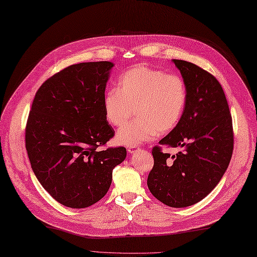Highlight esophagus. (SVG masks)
<instances>
[{
  "mask_svg": "<svg viewBox=\"0 0 257 257\" xmlns=\"http://www.w3.org/2000/svg\"><path fill=\"white\" fill-rule=\"evenodd\" d=\"M137 150H139V147H137V146L129 147V148H128V152H129V154H135V152L137 151Z\"/></svg>",
  "mask_w": 257,
  "mask_h": 257,
  "instance_id": "1",
  "label": "esophagus"
}]
</instances>
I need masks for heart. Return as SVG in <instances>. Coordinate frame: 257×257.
I'll list each match as a JSON object with an SVG mask.
<instances>
[{"label": "heart", "instance_id": "obj_1", "mask_svg": "<svg viewBox=\"0 0 257 257\" xmlns=\"http://www.w3.org/2000/svg\"><path fill=\"white\" fill-rule=\"evenodd\" d=\"M188 99V87L181 76L139 65L120 76L118 89L106 91L103 111L114 127H121L136 111L138 118L116 135L117 144L135 147L176 129Z\"/></svg>", "mask_w": 257, "mask_h": 257}]
</instances>
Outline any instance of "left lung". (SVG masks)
Wrapping results in <instances>:
<instances>
[{
	"label": "left lung",
	"instance_id": "obj_1",
	"mask_svg": "<svg viewBox=\"0 0 257 257\" xmlns=\"http://www.w3.org/2000/svg\"><path fill=\"white\" fill-rule=\"evenodd\" d=\"M188 87L189 99L178 127L152 149L154 168L148 188L171 207H185L204 199L220 182L233 154L230 108L221 84L195 64L172 59ZM180 146L177 155L161 147Z\"/></svg>",
	"mask_w": 257,
	"mask_h": 257
}]
</instances>
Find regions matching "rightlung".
Listing matches in <instances>:
<instances>
[{
    "instance_id": "right-lung-1",
    "label": "right lung",
    "mask_w": 257,
    "mask_h": 257,
    "mask_svg": "<svg viewBox=\"0 0 257 257\" xmlns=\"http://www.w3.org/2000/svg\"><path fill=\"white\" fill-rule=\"evenodd\" d=\"M111 62L64 68L38 88L27 119L25 147L38 181L59 203L84 209L110 188L123 147L100 150L114 135L103 111Z\"/></svg>"
}]
</instances>
